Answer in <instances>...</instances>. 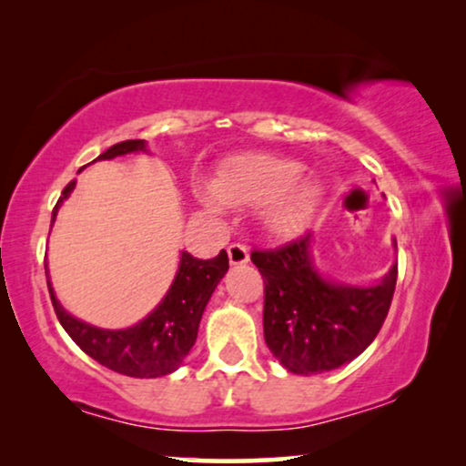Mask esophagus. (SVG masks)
<instances>
[{
	"label": "esophagus",
	"mask_w": 466,
	"mask_h": 466,
	"mask_svg": "<svg viewBox=\"0 0 466 466\" xmlns=\"http://www.w3.org/2000/svg\"><path fill=\"white\" fill-rule=\"evenodd\" d=\"M227 252H228V263L231 265H246L248 260H250V252H248V248L241 244L228 246Z\"/></svg>",
	"instance_id": "34e87169"
}]
</instances>
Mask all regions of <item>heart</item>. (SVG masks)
<instances>
[{"label":"heart","instance_id":"obj_1","mask_svg":"<svg viewBox=\"0 0 466 466\" xmlns=\"http://www.w3.org/2000/svg\"><path fill=\"white\" fill-rule=\"evenodd\" d=\"M303 169L297 158L250 152L227 158L214 180H195L193 193L208 214L258 208L267 231L276 238H295L309 227L327 197L322 182Z\"/></svg>","mask_w":466,"mask_h":466}]
</instances>
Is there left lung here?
<instances>
[{"label":"left lung","instance_id":"obj_1","mask_svg":"<svg viewBox=\"0 0 466 466\" xmlns=\"http://www.w3.org/2000/svg\"><path fill=\"white\" fill-rule=\"evenodd\" d=\"M397 250V239H392ZM314 235L252 252L265 279V341L286 371L314 375L354 360L371 346L390 309L397 260L375 284H343L318 269Z\"/></svg>","mask_w":466,"mask_h":466}]
</instances>
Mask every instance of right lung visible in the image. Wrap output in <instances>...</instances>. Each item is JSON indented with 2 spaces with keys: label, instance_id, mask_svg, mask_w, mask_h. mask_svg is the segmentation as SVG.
<instances>
[{
  "label": "right lung",
  "instance_id": "1",
  "mask_svg": "<svg viewBox=\"0 0 466 466\" xmlns=\"http://www.w3.org/2000/svg\"><path fill=\"white\" fill-rule=\"evenodd\" d=\"M139 152L150 155L148 144L144 139H127V142L114 144L95 161H110V158L139 155ZM74 188L76 180L67 184L61 199L56 201L53 209V225L63 201L74 193ZM44 267H46L48 290L56 318L76 346L112 371L129 375V378L150 380L177 371L188 356L190 348L195 346L206 305L212 299L216 286L228 271V257L225 250H220L218 257L203 260L182 250L176 276L171 279L165 297L150 314H146L142 320L127 329H101L69 314L55 295L48 263H44Z\"/></svg>",
  "mask_w": 466,
  "mask_h": 466
}]
</instances>
